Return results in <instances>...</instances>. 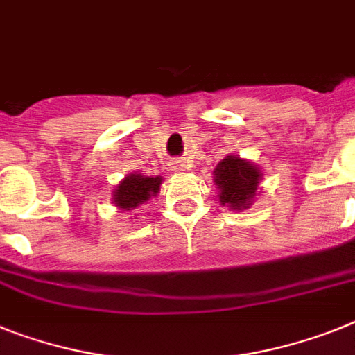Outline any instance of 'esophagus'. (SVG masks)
<instances>
[{
  "label": "esophagus",
  "instance_id": "obj_1",
  "mask_svg": "<svg viewBox=\"0 0 355 355\" xmlns=\"http://www.w3.org/2000/svg\"><path fill=\"white\" fill-rule=\"evenodd\" d=\"M184 168H186V166H184V162H180V160H178V162H173V171H184Z\"/></svg>",
  "mask_w": 355,
  "mask_h": 355
}]
</instances>
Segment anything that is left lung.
Instances as JSON below:
<instances>
[{
    "label": "left lung",
    "mask_w": 355,
    "mask_h": 355,
    "mask_svg": "<svg viewBox=\"0 0 355 355\" xmlns=\"http://www.w3.org/2000/svg\"><path fill=\"white\" fill-rule=\"evenodd\" d=\"M260 169L229 155L214 169V184L220 189V204L231 209H245L256 196Z\"/></svg>",
    "instance_id": "1"
}]
</instances>
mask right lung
Returning <instances> with one entry per match:
<instances>
[{"label": "right lung", "mask_w": 355, "mask_h": 355, "mask_svg": "<svg viewBox=\"0 0 355 355\" xmlns=\"http://www.w3.org/2000/svg\"><path fill=\"white\" fill-rule=\"evenodd\" d=\"M162 178L160 177H142V175H130L122 180L115 189V204L121 209H135L142 202L150 200V196L159 193Z\"/></svg>", "instance_id": "right-lung-1"}]
</instances>
